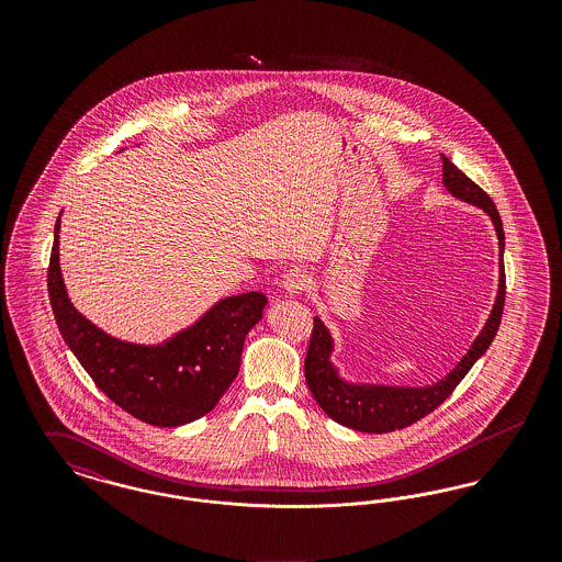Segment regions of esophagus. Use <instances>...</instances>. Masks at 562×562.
<instances>
[{"instance_id": "1", "label": "esophagus", "mask_w": 562, "mask_h": 562, "mask_svg": "<svg viewBox=\"0 0 562 562\" xmlns=\"http://www.w3.org/2000/svg\"><path fill=\"white\" fill-rule=\"evenodd\" d=\"M310 284H312L310 273H307L305 269L301 268L289 269V271L284 273V278H282V286H284V291L291 294H299L303 293V291H307V289H310Z\"/></svg>"}]
</instances>
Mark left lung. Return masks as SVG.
Instances as JSON below:
<instances>
[{"instance_id":"obj_1","label":"left lung","mask_w":562,"mask_h":562,"mask_svg":"<svg viewBox=\"0 0 562 562\" xmlns=\"http://www.w3.org/2000/svg\"><path fill=\"white\" fill-rule=\"evenodd\" d=\"M442 181L445 188L453 195L481 206L495 223L499 250L504 252V225L497 213L495 202L488 198L484 189L479 188L472 179H468L453 161L442 156ZM506 303V269H504V255H499V293L495 307L484 324L479 339L463 356V360L431 387H385V385H351L335 371L328 356L333 351V339L322 324L321 318H314L312 339L305 356V381L310 392L314 394L322 411L337 424L346 428L369 431V434H387L394 429L408 428L424 419L431 411H436L442 402L447 401L461 383V379L474 367V362L488 349L491 341L497 335L502 324Z\"/></svg>"}]
</instances>
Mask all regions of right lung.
I'll list each match as a JSON object with an SVG mask.
<instances>
[{"label":"right lung","instance_id":"obj_1","mask_svg":"<svg viewBox=\"0 0 562 562\" xmlns=\"http://www.w3.org/2000/svg\"><path fill=\"white\" fill-rule=\"evenodd\" d=\"M58 229L48 266V296L65 344L97 387L122 411L158 428L200 419L240 371L248 330L261 321L268 296L221 299L200 321L160 346H134L105 335L71 305L58 268Z\"/></svg>","mask_w":562,"mask_h":562}]
</instances>
